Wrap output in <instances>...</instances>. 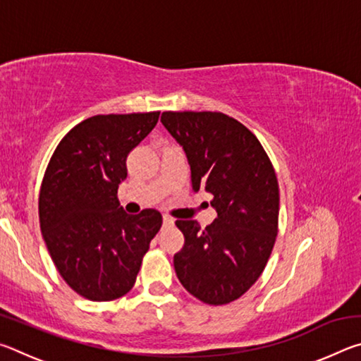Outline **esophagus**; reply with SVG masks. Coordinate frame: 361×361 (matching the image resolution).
<instances>
[{"label": "esophagus", "instance_id": "34e87169", "mask_svg": "<svg viewBox=\"0 0 361 361\" xmlns=\"http://www.w3.org/2000/svg\"><path fill=\"white\" fill-rule=\"evenodd\" d=\"M162 223H164V226H172L173 224V219L170 218V216H167V215H164L162 216Z\"/></svg>", "mask_w": 361, "mask_h": 361}]
</instances>
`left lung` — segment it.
<instances>
[{
	"mask_svg": "<svg viewBox=\"0 0 361 361\" xmlns=\"http://www.w3.org/2000/svg\"><path fill=\"white\" fill-rule=\"evenodd\" d=\"M162 126L185 151L192 191L213 195L216 218L205 229L178 219L185 245L176 277L200 301L228 304L264 271L279 224L277 176L266 151L239 121L216 111H166Z\"/></svg>",
	"mask_w": 361,
	"mask_h": 361,
	"instance_id": "left-lung-1",
	"label": "left lung"
}]
</instances>
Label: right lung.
Here are the masks:
<instances>
[{"mask_svg":"<svg viewBox=\"0 0 361 361\" xmlns=\"http://www.w3.org/2000/svg\"><path fill=\"white\" fill-rule=\"evenodd\" d=\"M159 114L92 116L66 133L47 166L39 194L42 239L60 276L90 301L130 291L162 226L157 210L129 215L116 197L127 178V156Z\"/></svg>","mask_w":361,"mask_h":361,"instance_id":"right-lung-1","label":"right lung"}]
</instances>
